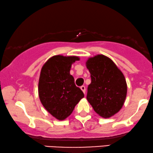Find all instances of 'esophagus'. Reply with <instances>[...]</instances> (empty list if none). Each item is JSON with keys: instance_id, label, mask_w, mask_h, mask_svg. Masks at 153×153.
Here are the masks:
<instances>
[{"instance_id": "esophagus-1", "label": "esophagus", "mask_w": 153, "mask_h": 153, "mask_svg": "<svg viewBox=\"0 0 153 153\" xmlns=\"http://www.w3.org/2000/svg\"><path fill=\"white\" fill-rule=\"evenodd\" d=\"M80 89H81L82 91L85 94V91H86V90H85V87L84 85H82L81 87H80Z\"/></svg>"}]
</instances>
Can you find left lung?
I'll list each match as a JSON object with an SVG mask.
<instances>
[{"instance_id": "obj_1", "label": "left lung", "mask_w": 153, "mask_h": 153, "mask_svg": "<svg viewBox=\"0 0 153 153\" xmlns=\"http://www.w3.org/2000/svg\"><path fill=\"white\" fill-rule=\"evenodd\" d=\"M91 73L87 100L101 117L113 116L122 108L127 95V84L123 73L109 58L98 55L86 62Z\"/></svg>"}]
</instances>
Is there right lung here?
<instances>
[{
  "label": "right lung",
  "instance_id": "add662e5",
  "mask_svg": "<svg viewBox=\"0 0 153 153\" xmlns=\"http://www.w3.org/2000/svg\"><path fill=\"white\" fill-rule=\"evenodd\" d=\"M76 56H55L44 64L40 72L38 94L44 108L60 120L68 117L84 94L70 74Z\"/></svg>",
  "mask_w": 153,
  "mask_h": 153
}]
</instances>
